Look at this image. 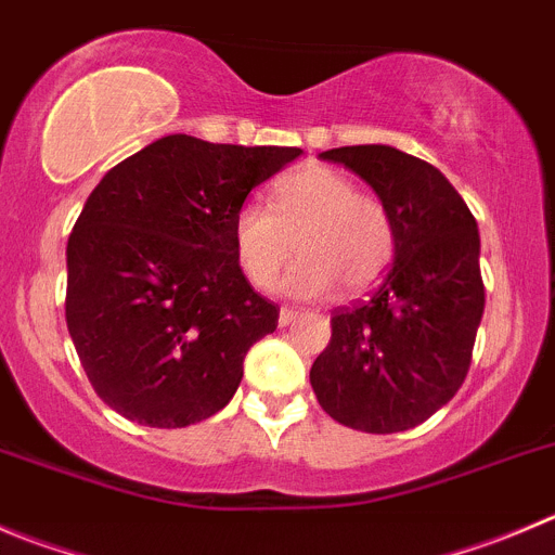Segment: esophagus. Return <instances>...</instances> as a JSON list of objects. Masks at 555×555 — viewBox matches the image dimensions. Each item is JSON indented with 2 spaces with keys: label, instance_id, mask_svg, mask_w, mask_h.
Listing matches in <instances>:
<instances>
[{
  "label": "esophagus",
  "instance_id": "obj_1",
  "mask_svg": "<svg viewBox=\"0 0 555 555\" xmlns=\"http://www.w3.org/2000/svg\"><path fill=\"white\" fill-rule=\"evenodd\" d=\"M299 315H302V313H299L297 308H281V319H278V324L288 326V324H292V321H297Z\"/></svg>",
  "mask_w": 555,
  "mask_h": 555
}]
</instances>
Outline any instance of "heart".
Here are the masks:
<instances>
[{"label": "heart", "instance_id": "obj_1", "mask_svg": "<svg viewBox=\"0 0 555 555\" xmlns=\"http://www.w3.org/2000/svg\"><path fill=\"white\" fill-rule=\"evenodd\" d=\"M234 253L256 288H272L294 253L288 294L315 299L340 283L348 294L365 292L387 272L395 256L389 209L357 182L326 166H302L274 188V212L247 202L234 215Z\"/></svg>", "mask_w": 555, "mask_h": 555}]
</instances>
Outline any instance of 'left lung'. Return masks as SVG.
I'll list each match as a JSON object with an SVG mask.
<instances>
[{"label": "left lung", "mask_w": 555, "mask_h": 555, "mask_svg": "<svg viewBox=\"0 0 555 555\" xmlns=\"http://www.w3.org/2000/svg\"><path fill=\"white\" fill-rule=\"evenodd\" d=\"M365 179L395 223L392 267L365 299L332 313L310 367L321 409L362 433H400L450 403L485 310L479 231L430 163L384 144L321 152Z\"/></svg>", "instance_id": "left-lung-1"}]
</instances>
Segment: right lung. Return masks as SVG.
<instances>
[{"instance_id": "1", "label": "right lung", "mask_w": 555, "mask_h": 555, "mask_svg": "<svg viewBox=\"0 0 555 555\" xmlns=\"http://www.w3.org/2000/svg\"><path fill=\"white\" fill-rule=\"evenodd\" d=\"M297 146L209 144L166 135L111 168L67 240L65 319L105 405L150 427L218 414L274 302L234 253V215Z\"/></svg>"}]
</instances>
